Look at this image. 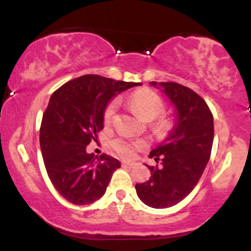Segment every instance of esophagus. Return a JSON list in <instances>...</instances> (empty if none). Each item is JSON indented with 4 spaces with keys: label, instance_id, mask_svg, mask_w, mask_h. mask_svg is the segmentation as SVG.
I'll use <instances>...</instances> for the list:
<instances>
[{
    "label": "esophagus",
    "instance_id": "34e87169",
    "mask_svg": "<svg viewBox=\"0 0 251 251\" xmlns=\"http://www.w3.org/2000/svg\"><path fill=\"white\" fill-rule=\"evenodd\" d=\"M135 163H129V162H123V166H128V168H133Z\"/></svg>",
    "mask_w": 251,
    "mask_h": 251
}]
</instances>
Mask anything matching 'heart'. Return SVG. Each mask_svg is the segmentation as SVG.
<instances>
[{"label":"heart","mask_w":251,"mask_h":251,"mask_svg":"<svg viewBox=\"0 0 251 251\" xmlns=\"http://www.w3.org/2000/svg\"><path fill=\"white\" fill-rule=\"evenodd\" d=\"M129 102H131L132 107L135 109L138 116L145 122L154 120L155 118L159 117L164 112V101L162 98L158 96L157 93H154L153 91L148 88L139 89V91L132 94L131 98H129ZM118 105H119L118 100H113L107 105L105 113H103V119H105L106 124L113 122L117 113ZM170 127H171V123L166 119L159 120L155 124V128L160 133L168 132ZM112 146L120 157L131 158L133 157L137 150L143 149L145 146V143L143 140H128L124 139V138H118V139L113 140Z\"/></svg>","instance_id":"b5f03b06"}]
</instances>
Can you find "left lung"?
<instances>
[{"label": "left lung", "instance_id": "8db88e82", "mask_svg": "<svg viewBox=\"0 0 251 251\" xmlns=\"http://www.w3.org/2000/svg\"><path fill=\"white\" fill-rule=\"evenodd\" d=\"M150 85L160 89L175 107L174 127L149 157L162 166H149L151 177L135 184L146 205L165 209L179 203L194 190L206 168L214 142V117L196 92L176 82Z\"/></svg>", "mask_w": 251, "mask_h": 251}]
</instances>
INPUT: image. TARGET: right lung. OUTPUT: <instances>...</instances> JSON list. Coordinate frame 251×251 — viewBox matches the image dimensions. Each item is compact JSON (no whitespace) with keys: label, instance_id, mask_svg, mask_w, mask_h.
<instances>
[{"label":"right lung","instance_id":"1","mask_svg":"<svg viewBox=\"0 0 251 251\" xmlns=\"http://www.w3.org/2000/svg\"><path fill=\"white\" fill-rule=\"evenodd\" d=\"M140 85L89 74L71 80L51 94L40 128V148L48 177L68 201L85 205L106 192L120 162L105 153H87L86 148L103 128L108 102Z\"/></svg>","mask_w":251,"mask_h":251}]
</instances>
